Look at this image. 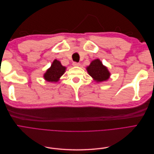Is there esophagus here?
<instances>
[{
    "label": "esophagus",
    "mask_w": 154,
    "mask_h": 154,
    "mask_svg": "<svg viewBox=\"0 0 154 154\" xmlns=\"http://www.w3.org/2000/svg\"><path fill=\"white\" fill-rule=\"evenodd\" d=\"M72 65L74 66H80V63H78V62H74L72 63Z\"/></svg>",
    "instance_id": "esophagus-1"
}]
</instances>
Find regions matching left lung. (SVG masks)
<instances>
[{"label":"left lung","instance_id":"left-lung-1","mask_svg":"<svg viewBox=\"0 0 154 154\" xmlns=\"http://www.w3.org/2000/svg\"><path fill=\"white\" fill-rule=\"evenodd\" d=\"M88 73L97 82H103L108 80L110 76V72L108 69L103 66L99 59L92 61L89 66L87 67Z\"/></svg>","mask_w":154,"mask_h":154}]
</instances>
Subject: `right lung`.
<instances>
[{
	"label": "right lung",
	"instance_id": "add662e5",
	"mask_svg": "<svg viewBox=\"0 0 154 154\" xmlns=\"http://www.w3.org/2000/svg\"><path fill=\"white\" fill-rule=\"evenodd\" d=\"M66 71V67L62 66L58 60H54L51 67L44 74V77L48 82H57Z\"/></svg>",
	"mask_w": 154,
	"mask_h": 154
}]
</instances>
